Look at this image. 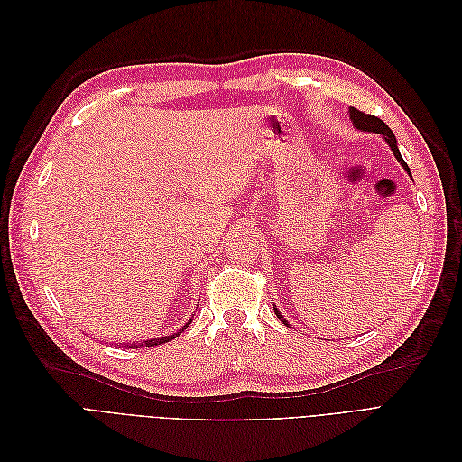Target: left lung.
Masks as SVG:
<instances>
[{
	"mask_svg": "<svg viewBox=\"0 0 462 462\" xmlns=\"http://www.w3.org/2000/svg\"><path fill=\"white\" fill-rule=\"evenodd\" d=\"M348 116H351V121H353V125H355V127H356L358 131H368V133L382 134V136L385 138V143L389 144V148L393 150V156H395V158H397V162L402 165V170L411 175L409 165H407V162L402 160L401 152H399V148H397V138H395L393 131H391L380 117H374V116H370V114H365V111H358L356 107H351V109H348ZM273 310H275L277 318L282 319L285 326H289V321L282 316V312H279V310L275 309V306H273Z\"/></svg>",
	"mask_w": 462,
	"mask_h": 462,
	"instance_id": "left-lung-1",
	"label": "left lung"
}]
</instances>
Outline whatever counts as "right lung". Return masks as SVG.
Listing matches in <instances>:
<instances>
[{
	"instance_id": "right-lung-1",
	"label": "right lung",
	"mask_w": 462,
	"mask_h": 462,
	"mask_svg": "<svg viewBox=\"0 0 462 462\" xmlns=\"http://www.w3.org/2000/svg\"><path fill=\"white\" fill-rule=\"evenodd\" d=\"M190 321H192V318L187 321V326L183 328V329H187L189 328V324H190ZM183 329H180V331H177V333H173V335H165V337H160V339H148V341H143V343H125V346H129V348H141V346H153V345H162V343H170L171 339H175L177 337V335H180V333H183Z\"/></svg>"
}]
</instances>
